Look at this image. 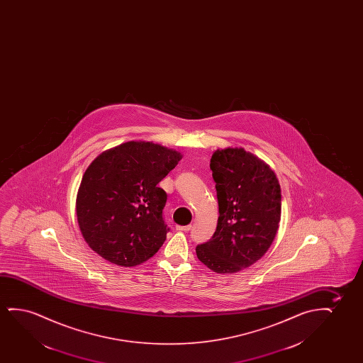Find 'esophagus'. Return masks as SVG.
<instances>
[{
    "label": "esophagus",
    "mask_w": 363,
    "mask_h": 363,
    "mask_svg": "<svg viewBox=\"0 0 363 363\" xmlns=\"http://www.w3.org/2000/svg\"><path fill=\"white\" fill-rule=\"evenodd\" d=\"M192 228V225H176V230L179 232H189Z\"/></svg>",
    "instance_id": "1"
}]
</instances>
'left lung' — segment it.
Wrapping results in <instances>:
<instances>
[{
	"instance_id": "1",
	"label": "left lung",
	"mask_w": 363,
	"mask_h": 363,
	"mask_svg": "<svg viewBox=\"0 0 363 363\" xmlns=\"http://www.w3.org/2000/svg\"><path fill=\"white\" fill-rule=\"evenodd\" d=\"M209 166L218 223L196 253L216 273H237L262 258L273 243L281 213L280 184L268 164L244 149L217 150Z\"/></svg>"
}]
</instances>
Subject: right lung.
Masks as SVG:
<instances>
[{"label": "right lung", "mask_w": 363, "mask_h": 363, "mask_svg": "<svg viewBox=\"0 0 363 363\" xmlns=\"http://www.w3.org/2000/svg\"><path fill=\"white\" fill-rule=\"evenodd\" d=\"M181 154L129 141L100 154L82 179L77 217L85 242L110 263L135 267L157 253L169 232L167 194L157 187Z\"/></svg>", "instance_id": "obj_1"}]
</instances>
